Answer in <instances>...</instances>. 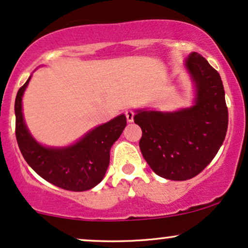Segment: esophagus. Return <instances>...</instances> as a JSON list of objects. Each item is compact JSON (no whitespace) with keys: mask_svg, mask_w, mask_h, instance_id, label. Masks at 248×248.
<instances>
[{"mask_svg":"<svg viewBox=\"0 0 248 248\" xmlns=\"http://www.w3.org/2000/svg\"><path fill=\"white\" fill-rule=\"evenodd\" d=\"M125 116H126V121L129 122V123H132L133 117H135V112H133L132 110H126V111H125Z\"/></svg>","mask_w":248,"mask_h":248,"instance_id":"obj_1","label":"esophagus"}]
</instances>
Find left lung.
<instances>
[{"label": "left lung", "mask_w": 248, "mask_h": 248, "mask_svg": "<svg viewBox=\"0 0 248 248\" xmlns=\"http://www.w3.org/2000/svg\"><path fill=\"white\" fill-rule=\"evenodd\" d=\"M185 67L195 86L194 106L171 112L136 110L141 127V154L156 175L186 181L212 161L225 139L229 112L222 78L202 55L193 52Z\"/></svg>", "instance_id": "obj_1"}]
</instances>
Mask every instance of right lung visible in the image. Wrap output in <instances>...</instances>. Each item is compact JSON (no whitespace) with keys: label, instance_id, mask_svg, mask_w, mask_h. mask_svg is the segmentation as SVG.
<instances>
[{"label":"right lung","instance_id":"add662e5","mask_svg":"<svg viewBox=\"0 0 248 248\" xmlns=\"http://www.w3.org/2000/svg\"><path fill=\"white\" fill-rule=\"evenodd\" d=\"M30 78L20 87L15 101L16 139L25 161L38 175L59 188L71 191L94 188L106 175L110 150L126 126V117L119 115L98 125L69 146H44L31 136L23 117L22 98Z\"/></svg>","mask_w":248,"mask_h":248}]
</instances>
